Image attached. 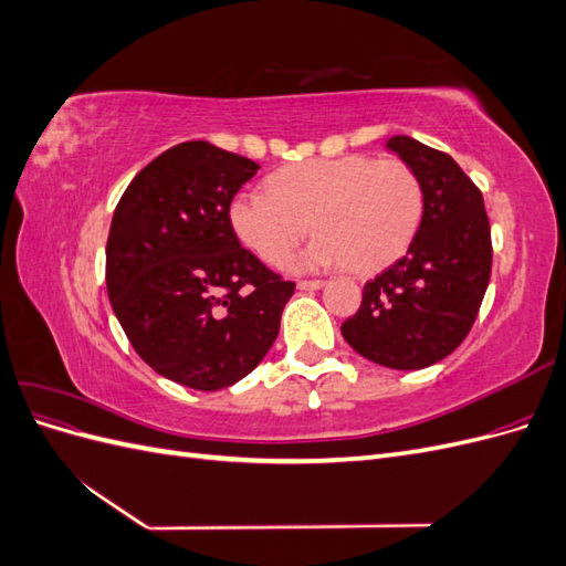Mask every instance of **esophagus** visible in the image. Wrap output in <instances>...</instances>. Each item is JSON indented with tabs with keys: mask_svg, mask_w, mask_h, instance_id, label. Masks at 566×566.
Here are the masks:
<instances>
[{
	"mask_svg": "<svg viewBox=\"0 0 566 566\" xmlns=\"http://www.w3.org/2000/svg\"><path fill=\"white\" fill-rule=\"evenodd\" d=\"M297 287H300V290H318V287H323V281H321V279H310V281L304 279V281L297 283Z\"/></svg>",
	"mask_w": 566,
	"mask_h": 566,
	"instance_id": "esophagus-1",
	"label": "esophagus"
}]
</instances>
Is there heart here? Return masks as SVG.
<instances>
[{
	"label": "heart",
	"mask_w": 566,
	"mask_h": 566,
	"mask_svg": "<svg viewBox=\"0 0 566 566\" xmlns=\"http://www.w3.org/2000/svg\"><path fill=\"white\" fill-rule=\"evenodd\" d=\"M422 181L403 160L321 158L269 177V191L235 193L229 224L262 262L283 266L302 238L318 233L297 260L304 269H378L399 256L420 227Z\"/></svg>",
	"instance_id": "1"
}]
</instances>
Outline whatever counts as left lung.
<instances>
[{"mask_svg":"<svg viewBox=\"0 0 566 566\" xmlns=\"http://www.w3.org/2000/svg\"><path fill=\"white\" fill-rule=\"evenodd\" d=\"M387 148L418 172L422 219L401 260L364 285L342 335L375 364L418 370L468 337L491 279V227L482 191L449 153L410 136H391Z\"/></svg>","mask_w":566,"mask_h":566,"instance_id":"8db88e82","label":"left lung"}]
</instances>
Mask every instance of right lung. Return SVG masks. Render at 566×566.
<instances>
[{"instance_id": "right-lung-1", "label": "right lung", "mask_w": 566, "mask_h": 566, "mask_svg": "<svg viewBox=\"0 0 566 566\" xmlns=\"http://www.w3.org/2000/svg\"><path fill=\"white\" fill-rule=\"evenodd\" d=\"M256 169L208 142H184L148 163L115 208L113 312L134 352L184 387L214 391L252 373L295 293L229 224V205Z\"/></svg>"}]
</instances>
